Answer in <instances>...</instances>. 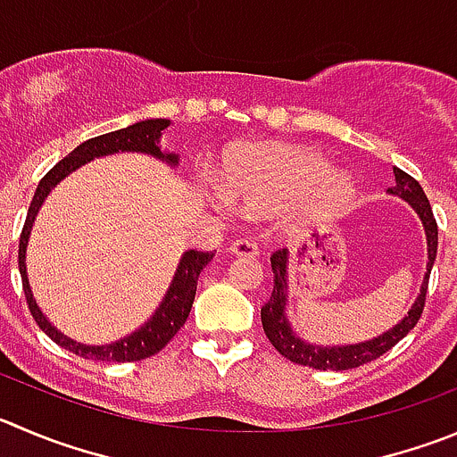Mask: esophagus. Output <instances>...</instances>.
<instances>
[{"mask_svg":"<svg viewBox=\"0 0 457 457\" xmlns=\"http://www.w3.org/2000/svg\"><path fill=\"white\" fill-rule=\"evenodd\" d=\"M231 253L245 255V258H255L258 255V245L253 240H249V237H240V240H236L231 245Z\"/></svg>","mask_w":457,"mask_h":457,"instance_id":"esophagus-1","label":"esophagus"}]
</instances>
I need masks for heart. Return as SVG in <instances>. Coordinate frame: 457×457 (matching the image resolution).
<instances>
[{
  "instance_id": "1",
  "label": "heart",
  "mask_w": 457,
  "mask_h": 457,
  "mask_svg": "<svg viewBox=\"0 0 457 457\" xmlns=\"http://www.w3.org/2000/svg\"><path fill=\"white\" fill-rule=\"evenodd\" d=\"M224 186L212 184L211 199L221 212L273 208L303 202L310 212H332L350 197L345 175L328 168V161L305 147L255 145L228 156Z\"/></svg>"
}]
</instances>
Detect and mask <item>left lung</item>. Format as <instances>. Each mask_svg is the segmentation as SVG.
<instances>
[{
    "mask_svg": "<svg viewBox=\"0 0 457 457\" xmlns=\"http://www.w3.org/2000/svg\"><path fill=\"white\" fill-rule=\"evenodd\" d=\"M390 195L402 197L415 208L420 215L424 231H427V246H428V264H427V276L421 282L420 296L415 298L412 307L408 314L399 320L395 328L388 332L379 334L377 338L370 341L354 343V345H334V347H320L314 343L303 341L301 337L294 334L289 320L285 316L287 307V289H289V251L278 249L271 255V269H273V291L271 298L262 305L260 316H262V328L271 345L280 352L285 359L301 366L316 368V370H350V368H359L368 361H375L381 354L397 345L408 332L417 325L421 312H424V303H427V289H428V276H431L433 262L437 255V221L433 217L431 204H428L427 195L421 190V186L412 179L408 172L395 168V186L388 188Z\"/></svg>",
    "mask_w": 457,
    "mask_h": 457,
    "instance_id": "left-lung-1",
    "label": "left lung"
}]
</instances>
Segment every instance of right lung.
Segmentation results:
<instances>
[{"instance_id": "1", "label": "right lung", "mask_w": 457, "mask_h": 457, "mask_svg": "<svg viewBox=\"0 0 457 457\" xmlns=\"http://www.w3.org/2000/svg\"><path fill=\"white\" fill-rule=\"evenodd\" d=\"M170 125L168 119H147L138 120V123L129 125V128L116 129V132L101 134V137L89 138V141L80 143L73 152H69L62 161H58L45 177L37 184L36 195H33V202H30L29 212H26L24 228H21L20 236V253H17V262H20V273H21V287H24V296L29 303V310L36 319V323L40 325L42 332L51 338L54 343H58L64 350L73 352V354L82 356V359H91V361H141L147 356L161 352L168 343L172 341L177 332L184 328L186 319L190 314V307L195 301V291H197V278L204 271L208 262L212 260V251H186L179 260V267H177L175 278L170 282V289H168L166 298L161 301V305L156 307L154 314L150 316L143 328H138L137 332H132L129 337L120 338L116 343H107V345H85V343H76L73 338L64 337L62 332L54 328V325L46 320V316L42 314V310L37 307L36 298H33V291H30L29 278H26V245H29L30 226L36 221L37 211L45 204L46 195L51 193V188L60 184L69 172H73L76 168L85 166L87 161L96 159V156L114 154V152H143V154H152L156 159L166 161L170 166L179 163V156L170 154V152H163L159 145V138L163 134V129Z\"/></svg>"}]
</instances>
